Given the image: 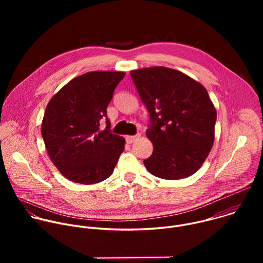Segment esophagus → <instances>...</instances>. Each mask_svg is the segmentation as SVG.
<instances>
[{"instance_id":"obj_1","label":"esophagus","mask_w":263,"mask_h":263,"mask_svg":"<svg viewBox=\"0 0 263 263\" xmlns=\"http://www.w3.org/2000/svg\"><path fill=\"white\" fill-rule=\"evenodd\" d=\"M139 137H140L139 134H137V135H128V136H126V141H127L128 143H133V142H135Z\"/></svg>"}]
</instances>
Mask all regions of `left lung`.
I'll return each mask as SVG.
<instances>
[{"instance_id": "left-lung-1", "label": "left lung", "mask_w": 263, "mask_h": 263, "mask_svg": "<svg viewBox=\"0 0 263 263\" xmlns=\"http://www.w3.org/2000/svg\"><path fill=\"white\" fill-rule=\"evenodd\" d=\"M149 114L145 132L153 153L143 161L152 175L179 180L204 163L214 140L216 110L206 88L184 72L154 66L131 70Z\"/></svg>"}]
</instances>
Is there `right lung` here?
<instances>
[{"label": "right lung", "instance_id": "1", "mask_svg": "<svg viewBox=\"0 0 263 263\" xmlns=\"http://www.w3.org/2000/svg\"><path fill=\"white\" fill-rule=\"evenodd\" d=\"M125 71H89L71 79L47 105L42 135L48 155L63 177L93 184L114 173L125 138L110 132L107 106ZM106 118V128L100 122Z\"/></svg>", "mask_w": 263, "mask_h": 263}]
</instances>
